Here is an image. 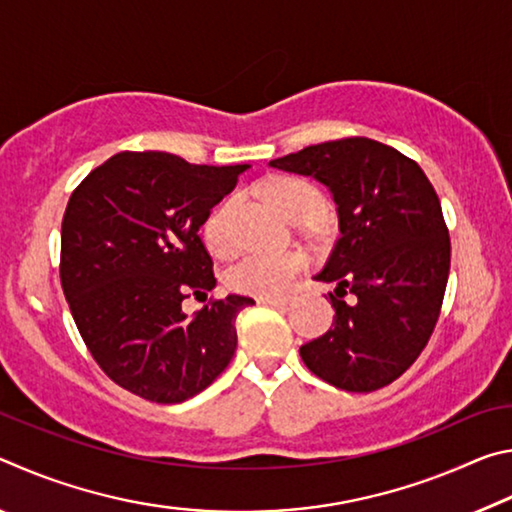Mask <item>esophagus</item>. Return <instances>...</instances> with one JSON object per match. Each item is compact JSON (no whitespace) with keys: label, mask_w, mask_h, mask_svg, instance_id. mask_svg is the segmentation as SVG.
<instances>
[{"label":"esophagus","mask_w":512,"mask_h":512,"mask_svg":"<svg viewBox=\"0 0 512 512\" xmlns=\"http://www.w3.org/2000/svg\"><path fill=\"white\" fill-rule=\"evenodd\" d=\"M257 302H259V305L282 307V305H289V298L287 296H259Z\"/></svg>","instance_id":"esophagus-1"}]
</instances>
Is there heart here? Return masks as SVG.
I'll use <instances>...</instances> for the list:
<instances>
[{
    "mask_svg": "<svg viewBox=\"0 0 512 512\" xmlns=\"http://www.w3.org/2000/svg\"><path fill=\"white\" fill-rule=\"evenodd\" d=\"M266 194L289 221H296L300 216H316L323 207V196L318 189L302 178L282 176L268 180ZM230 207L232 201L216 205L203 225L205 244L216 255H225L232 248ZM302 268H305V257L298 250H282V253L248 250L228 266L225 282L230 289L250 296H280L291 287Z\"/></svg>",
    "mask_w": 512,
    "mask_h": 512,
    "instance_id": "1",
    "label": "heart"
}]
</instances>
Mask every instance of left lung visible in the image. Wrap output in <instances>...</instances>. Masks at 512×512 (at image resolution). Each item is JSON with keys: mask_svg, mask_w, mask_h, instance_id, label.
<instances>
[{"mask_svg": "<svg viewBox=\"0 0 512 512\" xmlns=\"http://www.w3.org/2000/svg\"><path fill=\"white\" fill-rule=\"evenodd\" d=\"M268 164L316 178L339 214L341 237L316 275L336 284V316L302 345V361L341 391L388 386L420 357L443 307L449 232L436 189L418 162L368 137L314 144Z\"/></svg>", "mask_w": 512, "mask_h": 512, "instance_id": "8db88e82", "label": "left lung"}]
</instances>
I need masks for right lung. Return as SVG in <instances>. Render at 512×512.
<instances>
[{
    "mask_svg": "<svg viewBox=\"0 0 512 512\" xmlns=\"http://www.w3.org/2000/svg\"><path fill=\"white\" fill-rule=\"evenodd\" d=\"M248 164H189L162 151L112 155L74 189L60 230V284L85 345L126 391L178 404L205 391L237 350L253 298L183 300L216 287L198 237Z\"/></svg>",
    "mask_w": 512,
    "mask_h": 512,
    "instance_id": "obj_1",
    "label": "right lung"
}]
</instances>
